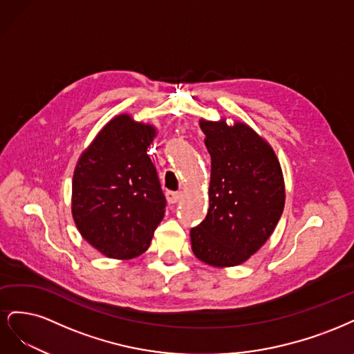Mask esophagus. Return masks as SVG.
<instances>
[{"label": "esophagus", "instance_id": "1", "mask_svg": "<svg viewBox=\"0 0 354 354\" xmlns=\"http://www.w3.org/2000/svg\"><path fill=\"white\" fill-rule=\"evenodd\" d=\"M180 198H182V192H179V191L178 192H175V191H167L166 192V200L170 204L178 203Z\"/></svg>", "mask_w": 354, "mask_h": 354}]
</instances>
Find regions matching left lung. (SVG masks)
<instances>
[{"instance_id":"left-lung-1","label":"left lung","mask_w":354,"mask_h":354,"mask_svg":"<svg viewBox=\"0 0 354 354\" xmlns=\"http://www.w3.org/2000/svg\"><path fill=\"white\" fill-rule=\"evenodd\" d=\"M212 157L209 212L191 230L196 257L216 268L241 265L281 218L285 185L272 147L245 123L200 120Z\"/></svg>"}]
</instances>
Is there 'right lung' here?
<instances>
[{"label": "right lung", "instance_id": "right-lung-1", "mask_svg": "<svg viewBox=\"0 0 354 354\" xmlns=\"http://www.w3.org/2000/svg\"><path fill=\"white\" fill-rule=\"evenodd\" d=\"M151 124L111 119L79 157L72 182L77 231L110 259H133L150 247L166 198L151 158Z\"/></svg>", "mask_w": 354, "mask_h": 354}]
</instances>
